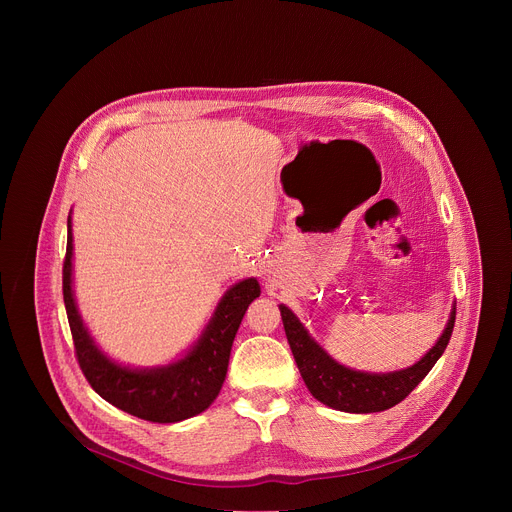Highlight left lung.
Here are the masks:
<instances>
[{
  "label": "left lung",
  "instance_id": "1",
  "mask_svg": "<svg viewBox=\"0 0 512 512\" xmlns=\"http://www.w3.org/2000/svg\"><path fill=\"white\" fill-rule=\"evenodd\" d=\"M279 310L289 348L294 352L296 364L310 393L320 403L348 413H377L401 403L425 379L437 358L444 354L456 322L454 308L442 338L413 367L389 375H369L342 367L308 336L291 310L285 306H279Z\"/></svg>",
  "mask_w": 512,
  "mask_h": 512
}]
</instances>
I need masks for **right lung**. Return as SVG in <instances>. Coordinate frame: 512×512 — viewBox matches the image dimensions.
<instances>
[{
  "label": "right lung",
  "mask_w": 512,
  "mask_h": 512,
  "mask_svg": "<svg viewBox=\"0 0 512 512\" xmlns=\"http://www.w3.org/2000/svg\"><path fill=\"white\" fill-rule=\"evenodd\" d=\"M72 233L68 216L62 296L75 356L89 385L117 409L154 423H176L202 413L221 391L231 346L249 304L259 298L257 279L233 285L218 304L206 332L188 356L162 369L131 371L109 360L89 338L72 298Z\"/></svg>",
  "instance_id": "obj_1"
}]
</instances>
